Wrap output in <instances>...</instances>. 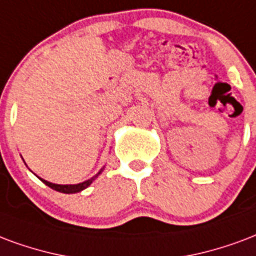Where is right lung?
Returning <instances> with one entry per match:
<instances>
[{"instance_id":"obj_1","label":"right lung","mask_w":256,"mask_h":256,"mask_svg":"<svg viewBox=\"0 0 256 256\" xmlns=\"http://www.w3.org/2000/svg\"><path fill=\"white\" fill-rule=\"evenodd\" d=\"M102 171H103V170H100V171L98 172L94 178H90V179L82 182V183H78V184H56V183H51V182H47L44 180V179H40V178H39V179H40L46 186L52 188V190L60 191V192H64V194H74V192H80V191L85 190L86 187H90V183H92V182H94V179L102 174Z\"/></svg>"}]
</instances>
